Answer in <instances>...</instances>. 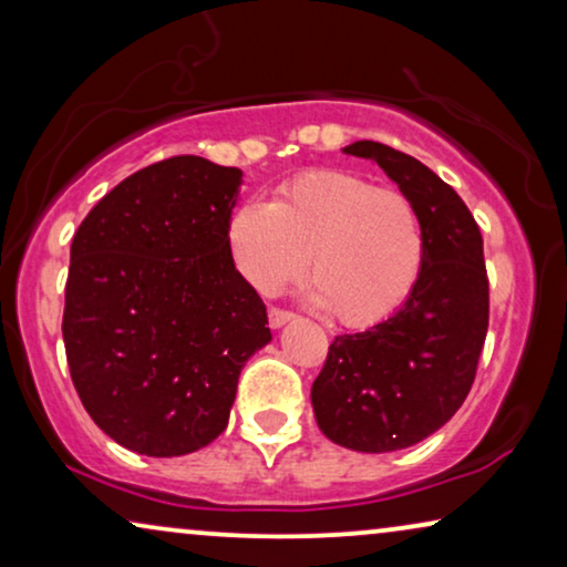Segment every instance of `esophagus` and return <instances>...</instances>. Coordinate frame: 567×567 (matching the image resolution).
Listing matches in <instances>:
<instances>
[{
    "mask_svg": "<svg viewBox=\"0 0 567 567\" xmlns=\"http://www.w3.org/2000/svg\"><path fill=\"white\" fill-rule=\"evenodd\" d=\"M291 320H293V315L284 312V309H270V312H268V322H270V328H274V330L284 328V324L291 322Z\"/></svg>",
    "mask_w": 567,
    "mask_h": 567,
    "instance_id": "1",
    "label": "esophagus"
}]
</instances>
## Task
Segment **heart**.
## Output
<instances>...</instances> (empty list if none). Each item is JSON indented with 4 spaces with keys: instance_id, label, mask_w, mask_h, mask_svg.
I'll use <instances>...</instances> for the list:
<instances>
[{
    "instance_id": "heart-1",
    "label": "heart",
    "mask_w": 567,
    "mask_h": 567,
    "mask_svg": "<svg viewBox=\"0 0 567 567\" xmlns=\"http://www.w3.org/2000/svg\"><path fill=\"white\" fill-rule=\"evenodd\" d=\"M227 247L237 274L258 293L297 281L309 258V301L348 328L398 312L425 260L413 200L348 169H312L284 183L270 204H239Z\"/></svg>"
}]
</instances>
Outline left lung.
<instances>
[{
  "mask_svg": "<svg viewBox=\"0 0 567 567\" xmlns=\"http://www.w3.org/2000/svg\"><path fill=\"white\" fill-rule=\"evenodd\" d=\"M343 152L377 162L398 183L425 235L423 274L405 305L332 340L309 394L332 444L386 454L429 439L467 400L487 332L483 235L452 185L423 162L379 142Z\"/></svg>",
  "mask_w": 567,
  "mask_h": 567,
  "instance_id": "left-lung-1",
  "label": "left lung"
}]
</instances>
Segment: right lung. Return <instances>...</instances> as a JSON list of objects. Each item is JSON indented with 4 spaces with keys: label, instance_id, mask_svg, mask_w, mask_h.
Segmentation results:
<instances>
[{
    "label": "right lung",
    "instance_id": "add662e5",
    "mask_svg": "<svg viewBox=\"0 0 567 567\" xmlns=\"http://www.w3.org/2000/svg\"><path fill=\"white\" fill-rule=\"evenodd\" d=\"M243 169L169 157L115 185L72 239L66 361L84 410L144 456L198 452L227 429L239 371L270 343L227 224Z\"/></svg>",
    "mask_w": 567,
    "mask_h": 567
}]
</instances>
